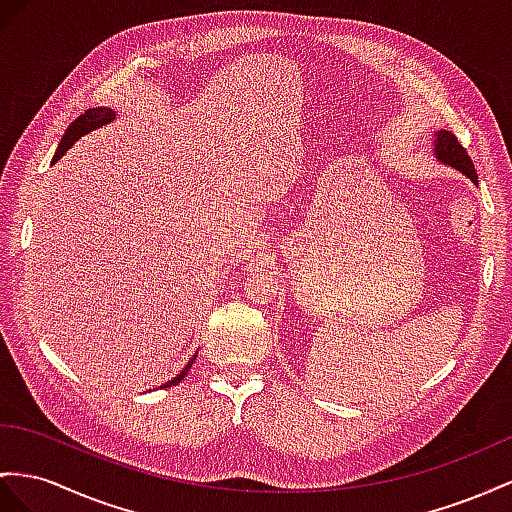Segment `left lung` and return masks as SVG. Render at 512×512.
<instances>
[{
  "mask_svg": "<svg viewBox=\"0 0 512 512\" xmlns=\"http://www.w3.org/2000/svg\"><path fill=\"white\" fill-rule=\"evenodd\" d=\"M435 155H437L439 162L456 168L458 173H463L465 177H469L471 181L478 183V173L474 168V162H471V157L461 147V142L456 140L452 131H445V129L437 131V134H435Z\"/></svg>",
  "mask_w": 512,
  "mask_h": 512,
  "instance_id": "left-lung-1",
  "label": "left lung"
}]
</instances>
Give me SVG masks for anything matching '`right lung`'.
Returning <instances> with one entry per match:
<instances>
[{
    "instance_id": "right-lung-1",
    "label": "right lung",
    "mask_w": 512,
    "mask_h": 512,
    "mask_svg": "<svg viewBox=\"0 0 512 512\" xmlns=\"http://www.w3.org/2000/svg\"><path fill=\"white\" fill-rule=\"evenodd\" d=\"M114 116H116V114H114V110H110V108H90V110L82 112V114L77 116V119L67 127V131H64V136H62V140H60V144H58V149H56V155H54V162L60 160V157L73 147L75 140H80L82 136H86L88 131H93V129H97V127L108 125L110 121H114ZM192 359H196V357H192ZM192 359L188 361L186 368H183V370L173 378V381H168L164 387L181 383L183 378H186L188 370L192 368Z\"/></svg>"
}]
</instances>
